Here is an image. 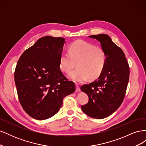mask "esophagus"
<instances>
[{
	"label": "esophagus",
	"mask_w": 146,
	"mask_h": 146,
	"mask_svg": "<svg viewBox=\"0 0 146 146\" xmlns=\"http://www.w3.org/2000/svg\"><path fill=\"white\" fill-rule=\"evenodd\" d=\"M76 91L80 92V87H79L78 84H77V83L76 84Z\"/></svg>",
	"instance_id": "esophagus-1"
}]
</instances>
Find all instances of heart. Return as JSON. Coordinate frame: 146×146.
<instances>
[{
    "label": "heart",
    "instance_id": "1",
    "mask_svg": "<svg viewBox=\"0 0 146 146\" xmlns=\"http://www.w3.org/2000/svg\"><path fill=\"white\" fill-rule=\"evenodd\" d=\"M76 63H77L78 68L69 74L70 79L83 83L90 77L96 78L102 72L105 66V53L90 42L76 41L69 46V52L60 55L59 66L63 72L69 73L76 66Z\"/></svg>",
    "mask_w": 146,
    "mask_h": 146
}]
</instances>
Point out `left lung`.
Here are the masks:
<instances>
[{"mask_svg": "<svg viewBox=\"0 0 146 146\" xmlns=\"http://www.w3.org/2000/svg\"><path fill=\"white\" fill-rule=\"evenodd\" d=\"M100 42L106 55V64L102 72L89 85H84L80 90L89 98L88 102L81 107L88 116L104 119L116 111L125 97L130 70L125 54L105 34L89 36Z\"/></svg>", "mask_w": 146, "mask_h": 146, "instance_id": "1", "label": "left lung"}]
</instances>
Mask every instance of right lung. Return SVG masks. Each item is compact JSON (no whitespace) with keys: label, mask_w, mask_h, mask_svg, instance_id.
I'll use <instances>...</instances> for the list:
<instances>
[{"label":"right lung","mask_w":146,"mask_h":146,"mask_svg":"<svg viewBox=\"0 0 146 146\" xmlns=\"http://www.w3.org/2000/svg\"><path fill=\"white\" fill-rule=\"evenodd\" d=\"M63 38L44 36L24 51L17 61L15 81L20 104L30 116L44 120L58 112L76 86L61 72L59 58Z\"/></svg>","instance_id":"add662e5"}]
</instances>
